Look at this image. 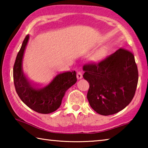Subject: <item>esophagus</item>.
<instances>
[{
	"label": "esophagus",
	"instance_id": "esophagus-1",
	"mask_svg": "<svg viewBox=\"0 0 148 148\" xmlns=\"http://www.w3.org/2000/svg\"><path fill=\"white\" fill-rule=\"evenodd\" d=\"M76 76H77V78L78 79H82V77H83V75H82V72H81V71H77V72Z\"/></svg>",
	"mask_w": 148,
	"mask_h": 148
}]
</instances>
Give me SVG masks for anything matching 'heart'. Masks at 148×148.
Here are the masks:
<instances>
[{
	"label": "heart",
	"mask_w": 148,
	"mask_h": 148,
	"mask_svg": "<svg viewBox=\"0 0 148 148\" xmlns=\"http://www.w3.org/2000/svg\"><path fill=\"white\" fill-rule=\"evenodd\" d=\"M110 48L107 45L102 46L95 51L92 55L91 59L95 62H100L104 61L109 55Z\"/></svg>",
	"instance_id": "obj_1"
}]
</instances>
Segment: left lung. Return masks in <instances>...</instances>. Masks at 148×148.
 I'll return each mask as SVG.
<instances>
[{"label": "left lung", "mask_w": 148, "mask_h": 148, "mask_svg": "<svg viewBox=\"0 0 148 148\" xmlns=\"http://www.w3.org/2000/svg\"><path fill=\"white\" fill-rule=\"evenodd\" d=\"M84 71L83 77L89 83L87 99L97 113L116 114L133 99L138 72L131 52L119 49L99 64L84 65Z\"/></svg>", "instance_id": "1"}]
</instances>
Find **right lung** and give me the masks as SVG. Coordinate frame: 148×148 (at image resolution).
Masks as SVG:
<instances>
[{
	"label": "right lung",
	"mask_w": 148,
	"mask_h": 148,
	"mask_svg": "<svg viewBox=\"0 0 148 148\" xmlns=\"http://www.w3.org/2000/svg\"><path fill=\"white\" fill-rule=\"evenodd\" d=\"M29 38V34H27L15 61L13 69L15 87L19 98L29 108L38 113L49 114L59 108L65 92L76 83V72L57 74L43 87L32 84L23 69V56Z\"/></svg>",
	"instance_id": "1"
}]
</instances>
